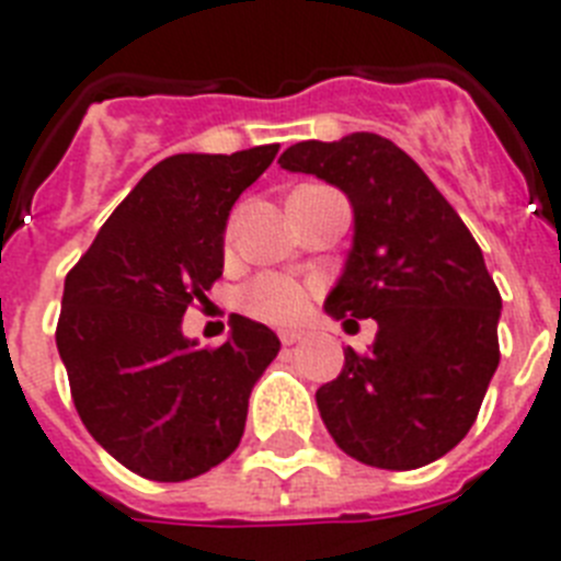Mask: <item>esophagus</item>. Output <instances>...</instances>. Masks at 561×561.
Returning <instances> with one entry per match:
<instances>
[{"label":"esophagus","mask_w":561,"mask_h":561,"mask_svg":"<svg viewBox=\"0 0 561 561\" xmlns=\"http://www.w3.org/2000/svg\"><path fill=\"white\" fill-rule=\"evenodd\" d=\"M299 339H302V331H279L282 345H296Z\"/></svg>","instance_id":"1"}]
</instances>
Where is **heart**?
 <instances>
[{
  "label": "heart",
  "instance_id": "heart-1",
  "mask_svg": "<svg viewBox=\"0 0 561 561\" xmlns=\"http://www.w3.org/2000/svg\"><path fill=\"white\" fill-rule=\"evenodd\" d=\"M239 302L251 317L273 324H288L308 310L310 288L288 273H262L244 285Z\"/></svg>",
  "mask_w": 561,
  "mask_h": 561
}]
</instances>
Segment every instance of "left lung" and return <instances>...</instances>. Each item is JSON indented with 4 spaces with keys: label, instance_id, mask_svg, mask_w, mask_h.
<instances>
[{
    "label": "left lung",
    "instance_id": "obj_1",
    "mask_svg": "<svg viewBox=\"0 0 561 561\" xmlns=\"http://www.w3.org/2000/svg\"><path fill=\"white\" fill-rule=\"evenodd\" d=\"M285 171L347 193L353 248L324 310L376 319L368 353L317 390L322 422L356 462L413 470L436 462L477 422L499 365V296L477 239L402 148L376 134L299 142Z\"/></svg>",
    "mask_w": 561,
    "mask_h": 561
}]
</instances>
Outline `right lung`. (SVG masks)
<instances>
[{"label":"right lung","instance_id":"right-lung-1","mask_svg":"<svg viewBox=\"0 0 561 561\" xmlns=\"http://www.w3.org/2000/svg\"><path fill=\"white\" fill-rule=\"evenodd\" d=\"M279 153H176L153 164L68 271L56 347L88 433L128 470L185 482L239 448L248 399L276 359L271 328L230 317V339L196 347L182 317L222 276L239 193Z\"/></svg>","mask_w":561,"mask_h":561}]
</instances>
